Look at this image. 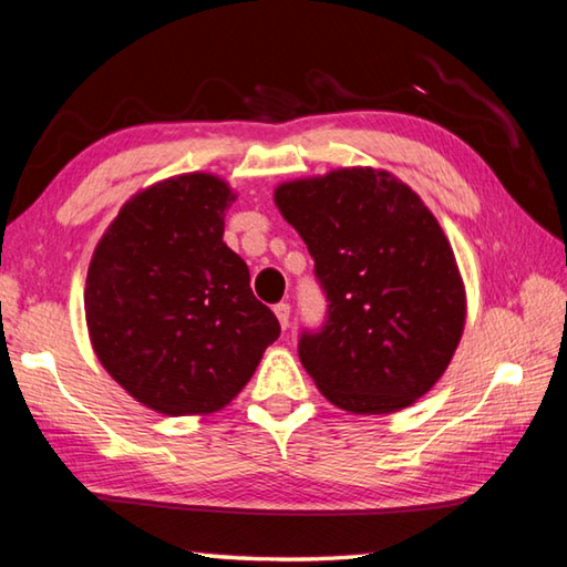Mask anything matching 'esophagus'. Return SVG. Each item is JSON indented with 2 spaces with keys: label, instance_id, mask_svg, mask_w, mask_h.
<instances>
[{
  "label": "esophagus",
  "instance_id": "34e87169",
  "mask_svg": "<svg viewBox=\"0 0 567 567\" xmlns=\"http://www.w3.org/2000/svg\"><path fill=\"white\" fill-rule=\"evenodd\" d=\"M275 315H277V319H280L282 329L290 327V305H287V302L275 305Z\"/></svg>",
  "mask_w": 567,
  "mask_h": 567
}]
</instances>
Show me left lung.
<instances>
[{
	"mask_svg": "<svg viewBox=\"0 0 567 567\" xmlns=\"http://www.w3.org/2000/svg\"><path fill=\"white\" fill-rule=\"evenodd\" d=\"M327 295L300 362L334 406L391 414L439 382L466 322V292L439 220L386 171L339 168L277 185Z\"/></svg>",
	"mask_w": 567,
	"mask_h": 567,
	"instance_id": "8db88e82",
	"label": "left lung"
}]
</instances>
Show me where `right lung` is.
I'll return each mask as SVG.
<instances>
[{
	"instance_id": "1",
	"label": "right lung",
	"mask_w": 567,
	"mask_h": 567,
	"mask_svg": "<svg viewBox=\"0 0 567 567\" xmlns=\"http://www.w3.org/2000/svg\"><path fill=\"white\" fill-rule=\"evenodd\" d=\"M230 185L185 173L141 190L99 240L86 324L106 372L158 414H210L240 394L280 337L250 270L223 243Z\"/></svg>"
}]
</instances>
